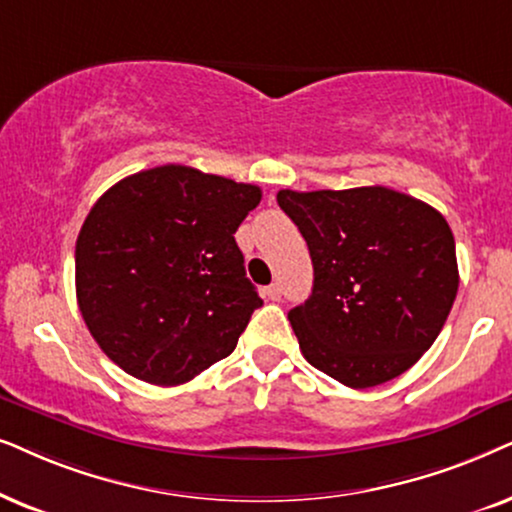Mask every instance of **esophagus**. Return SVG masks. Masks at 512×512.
<instances>
[{
    "label": "esophagus",
    "mask_w": 512,
    "mask_h": 512,
    "mask_svg": "<svg viewBox=\"0 0 512 512\" xmlns=\"http://www.w3.org/2000/svg\"><path fill=\"white\" fill-rule=\"evenodd\" d=\"M264 295H267L271 302H278V299H281V295H283V288H281V283H271L267 290H264Z\"/></svg>",
    "instance_id": "34e87169"
}]
</instances>
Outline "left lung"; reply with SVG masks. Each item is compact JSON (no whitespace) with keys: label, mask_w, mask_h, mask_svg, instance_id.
Instances as JSON below:
<instances>
[{"label":"left lung","mask_w":512,"mask_h":512,"mask_svg":"<svg viewBox=\"0 0 512 512\" xmlns=\"http://www.w3.org/2000/svg\"><path fill=\"white\" fill-rule=\"evenodd\" d=\"M302 231L313 290L288 313L313 367L351 388L391 381L431 349L452 311V229L428 203L388 187L281 189Z\"/></svg>","instance_id":"1"}]
</instances>
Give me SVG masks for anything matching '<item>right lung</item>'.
<instances>
[{"label":"right lung","instance_id":"add662e5","mask_svg":"<svg viewBox=\"0 0 512 512\" xmlns=\"http://www.w3.org/2000/svg\"><path fill=\"white\" fill-rule=\"evenodd\" d=\"M262 189L168 163L95 201L74 250L77 302L105 356L135 379L177 386L236 349L262 299L236 229Z\"/></svg>","mask_w":512,"mask_h":512}]
</instances>
